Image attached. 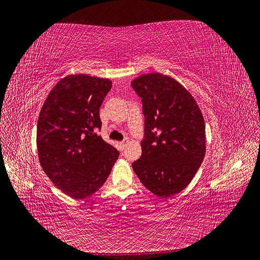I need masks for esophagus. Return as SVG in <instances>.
Returning a JSON list of instances; mask_svg holds the SVG:
<instances>
[{"mask_svg": "<svg viewBox=\"0 0 260 260\" xmlns=\"http://www.w3.org/2000/svg\"><path fill=\"white\" fill-rule=\"evenodd\" d=\"M128 142V139H124L123 141H121L120 142V147H121V150H123L124 149V147L126 146V143Z\"/></svg>", "mask_w": 260, "mask_h": 260, "instance_id": "34e87169", "label": "esophagus"}]
</instances>
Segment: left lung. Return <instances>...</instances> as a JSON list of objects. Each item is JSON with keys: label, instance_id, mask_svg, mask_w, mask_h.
Here are the masks:
<instances>
[{"label": "left lung", "instance_id": "obj_1", "mask_svg": "<svg viewBox=\"0 0 260 260\" xmlns=\"http://www.w3.org/2000/svg\"><path fill=\"white\" fill-rule=\"evenodd\" d=\"M131 84L141 98L145 115L141 157L133 162V169L154 195L179 194L205 157L203 114L190 93L169 76L142 75Z\"/></svg>", "mask_w": 260, "mask_h": 260}]
</instances>
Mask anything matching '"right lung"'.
I'll list each match as a JSON object with an SVG mask.
<instances>
[{"instance_id":"add662e5","label":"right lung","mask_w":260,"mask_h":260,"mask_svg":"<svg viewBox=\"0 0 260 260\" xmlns=\"http://www.w3.org/2000/svg\"><path fill=\"white\" fill-rule=\"evenodd\" d=\"M109 79L69 75L48 94L37 122V152L52 183L72 198L83 199L101 188L119 151L95 133L100 108L111 89Z\"/></svg>"}]
</instances>
